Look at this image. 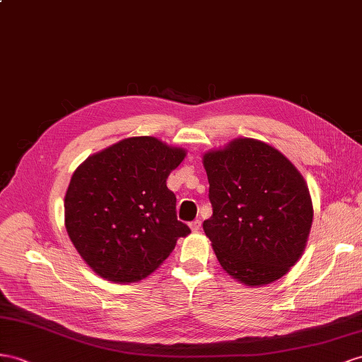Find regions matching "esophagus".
<instances>
[{"instance_id": "34e87169", "label": "esophagus", "mask_w": 362, "mask_h": 362, "mask_svg": "<svg viewBox=\"0 0 362 362\" xmlns=\"http://www.w3.org/2000/svg\"><path fill=\"white\" fill-rule=\"evenodd\" d=\"M189 228H191L192 233H199L200 228H202V221H200V220H194V221H191V223H189Z\"/></svg>"}]
</instances>
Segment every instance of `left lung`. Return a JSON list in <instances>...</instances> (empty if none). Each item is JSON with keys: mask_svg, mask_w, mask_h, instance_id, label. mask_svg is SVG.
<instances>
[{"mask_svg": "<svg viewBox=\"0 0 362 362\" xmlns=\"http://www.w3.org/2000/svg\"><path fill=\"white\" fill-rule=\"evenodd\" d=\"M212 216L203 221L217 260L245 286L280 280L300 260L313 206L301 173L272 145L238 137L203 154Z\"/></svg>", "mask_w": 362, "mask_h": 362, "instance_id": "obj_1", "label": "left lung"}]
</instances>
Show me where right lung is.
<instances>
[{
    "label": "right lung",
    "instance_id": "add662e5",
    "mask_svg": "<svg viewBox=\"0 0 362 362\" xmlns=\"http://www.w3.org/2000/svg\"><path fill=\"white\" fill-rule=\"evenodd\" d=\"M187 156L153 136L127 137L91 154L64 199L66 229L93 271L115 283L148 276L189 228L175 216L166 179Z\"/></svg>",
    "mask_w": 362,
    "mask_h": 362
}]
</instances>
